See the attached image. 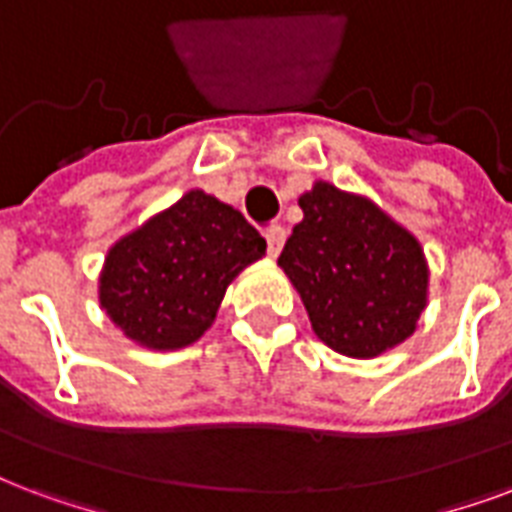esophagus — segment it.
Segmentation results:
<instances>
[{
	"mask_svg": "<svg viewBox=\"0 0 512 512\" xmlns=\"http://www.w3.org/2000/svg\"><path fill=\"white\" fill-rule=\"evenodd\" d=\"M265 241H268V255L276 257L282 252L284 241H287V230L282 225H271V228L265 230Z\"/></svg>",
	"mask_w": 512,
	"mask_h": 512,
	"instance_id": "34e87169",
	"label": "esophagus"
}]
</instances>
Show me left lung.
I'll list each match as a JSON object with an SVG mask.
<instances>
[{"label": "left lung", "mask_w": 512, "mask_h": 512, "mask_svg": "<svg viewBox=\"0 0 512 512\" xmlns=\"http://www.w3.org/2000/svg\"><path fill=\"white\" fill-rule=\"evenodd\" d=\"M279 265L308 311L319 341L370 360L411 338L427 308L429 268L413 233L373 201L317 182L298 198Z\"/></svg>", "instance_id": "left-lung-1"}]
</instances>
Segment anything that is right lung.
<instances>
[{"mask_svg":"<svg viewBox=\"0 0 512 512\" xmlns=\"http://www.w3.org/2000/svg\"><path fill=\"white\" fill-rule=\"evenodd\" d=\"M263 255L265 239L244 214L190 190L109 249L99 303L139 346L182 349L212 327L228 284Z\"/></svg>","mask_w":512,"mask_h":512,"instance_id":"add662e5","label":"right lung"}]
</instances>
